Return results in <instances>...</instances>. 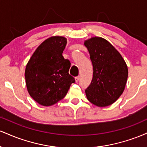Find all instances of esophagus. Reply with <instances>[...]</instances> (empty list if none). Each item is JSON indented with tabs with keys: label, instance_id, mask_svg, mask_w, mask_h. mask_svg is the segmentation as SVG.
I'll list each match as a JSON object with an SVG mask.
<instances>
[{
	"label": "esophagus",
	"instance_id": "1",
	"mask_svg": "<svg viewBox=\"0 0 147 147\" xmlns=\"http://www.w3.org/2000/svg\"><path fill=\"white\" fill-rule=\"evenodd\" d=\"M79 80H80V77H79V76H78V77H76V79H75V81H76V82H79Z\"/></svg>",
	"mask_w": 147,
	"mask_h": 147
}]
</instances>
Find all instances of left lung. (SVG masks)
Masks as SVG:
<instances>
[{"label": "left lung", "mask_w": 147, "mask_h": 147, "mask_svg": "<svg viewBox=\"0 0 147 147\" xmlns=\"http://www.w3.org/2000/svg\"><path fill=\"white\" fill-rule=\"evenodd\" d=\"M84 44L93 67L92 82L85 90L87 99L99 107L111 105L124 90L127 65L117 50L104 38L93 37Z\"/></svg>", "instance_id": "obj_1"}]
</instances>
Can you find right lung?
I'll return each mask as SVG.
<instances>
[{"instance_id": "obj_1", "label": "right lung", "mask_w": 147, "mask_h": 147, "mask_svg": "<svg viewBox=\"0 0 147 147\" xmlns=\"http://www.w3.org/2000/svg\"><path fill=\"white\" fill-rule=\"evenodd\" d=\"M66 43L64 37H50L38 47L27 64V88L41 105L51 106L61 100L75 82L69 74L70 61L62 55Z\"/></svg>"}]
</instances>
